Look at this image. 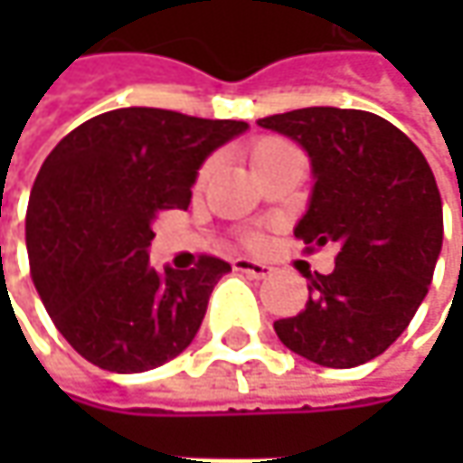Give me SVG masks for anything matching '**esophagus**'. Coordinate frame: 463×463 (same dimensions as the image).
<instances>
[{
    "instance_id": "1",
    "label": "esophagus",
    "mask_w": 463,
    "mask_h": 463,
    "mask_svg": "<svg viewBox=\"0 0 463 463\" xmlns=\"http://www.w3.org/2000/svg\"><path fill=\"white\" fill-rule=\"evenodd\" d=\"M234 270L237 273H244V276L250 278H268L273 273V268L270 265H265V262H258V260H250V258H237L234 260Z\"/></svg>"
}]
</instances>
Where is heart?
I'll return each mask as SVG.
<instances>
[{
	"instance_id": "1",
	"label": "heart",
	"mask_w": 463,
	"mask_h": 463,
	"mask_svg": "<svg viewBox=\"0 0 463 463\" xmlns=\"http://www.w3.org/2000/svg\"><path fill=\"white\" fill-rule=\"evenodd\" d=\"M288 149H294L288 141H283V138H278V136H262V138H258V141L250 146L252 167H258V165H262V162H268L270 156H278V154L288 152ZM208 172H211V165H203L201 172H198V183H203L205 177H208ZM247 241H250V244H258L260 237L258 234H250Z\"/></svg>"
}]
</instances>
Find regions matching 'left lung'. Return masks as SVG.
Returning a JSON list of instances; mask_svg holds the SVG:
<instances>
[{
  "mask_svg": "<svg viewBox=\"0 0 463 463\" xmlns=\"http://www.w3.org/2000/svg\"><path fill=\"white\" fill-rule=\"evenodd\" d=\"M298 141L314 190L296 237L337 244L335 270L309 278L304 311L278 319L280 343L327 368L368 364L392 345L428 294L440 244L443 205L418 146L382 116L301 108L258 120Z\"/></svg>",
  "mask_w": 463,
  "mask_h": 463,
  "instance_id": "obj_1",
  "label": "left lung"
}]
</instances>
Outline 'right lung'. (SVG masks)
I'll return each instance as SVG.
<instances>
[{
	"label": "right lung",
	"instance_id": "add662e5",
	"mask_svg": "<svg viewBox=\"0 0 463 463\" xmlns=\"http://www.w3.org/2000/svg\"><path fill=\"white\" fill-rule=\"evenodd\" d=\"M247 131L208 120L120 108L90 118L45 156L25 219L30 276L66 343L113 373H141L180 355L195 337L208 296L229 262L156 273L154 222L187 208L198 167Z\"/></svg>",
	"mask_w": 463,
	"mask_h": 463
}]
</instances>
